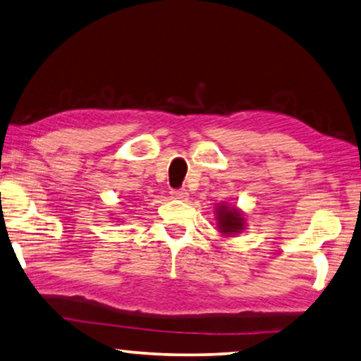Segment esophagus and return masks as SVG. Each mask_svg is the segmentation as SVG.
Returning a JSON list of instances; mask_svg holds the SVG:
<instances>
[{"mask_svg": "<svg viewBox=\"0 0 361 361\" xmlns=\"http://www.w3.org/2000/svg\"><path fill=\"white\" fill-rule=\"evenodd\" d=\"M171 195H173V198H177V200H185L188 193H187L185 188H173V190H171Z\"/></svg>", "mask_w": 361, "mask_h": 361, "instance_id": "34e87169", "label": "esophagus"}]
</instances>
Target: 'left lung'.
Instances as JSON below:
<instances>
[{"mask_svg":"<svg viewBox=\"0 0 361 361\" xmlns=\"http://www.w3.org/2000/svg\"><path fill=\"white\" fill-rule=\"evenodd\" d=\"M219 227L221 232L224 234H232V232H238L243 227V221L240 218V213L237 209H229L227 207L219 208Z\"/></svg>","mask_w":361,"mask_h":361,"instance_id":"8db88e82","label":"left lung"}]
</instances>
